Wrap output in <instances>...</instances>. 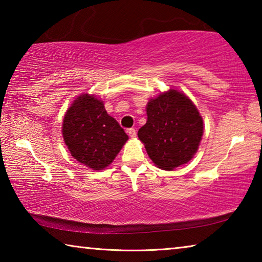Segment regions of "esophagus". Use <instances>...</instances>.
Wrapping results in <instances>:
<instances>
[{
	"label": "esophagus",
	"mask_w": 262,
	"mask_h": 262,
	"mask_svg": "<svg viewBox=\"0 0 262 262\" xmlns=\"http://www.w3.org/2000/svg\"><path fill=\"white\" fill-rule=\"evenodd\" d=\"M128 135H129L132 139H135L136 137V130L134 129V128H130V129H128Z\"/></svg>",
	"instance_id": "esophagus-1"
}]
</instances>
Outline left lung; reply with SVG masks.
Instances as JSON below:
<instances>
[{"label": "left lung", "instance_id": "1", "mask_svg": "<svg viewBox=\"0 0 262 262\" xmlns=\"http://www.w3.org/2000/svg\"><path fill=\"white\" fill-rule=\"evenodd\" d=\"M147 123L137 133L155 165L173 171L196 154L203 119L184 92L168 89L147 104Z\"/></svg>", "mask_w": 262, "mask_h": 262}]
</instances>
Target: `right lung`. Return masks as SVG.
I'll return each instance as SVG.
<instances>
[{
    "mask_svg": "<svg viewBox=\"0 0 262 262\" xmlns=\"http://www.w3.org/2000/svg\"><path fill=\"white\" fill-rule=\"evenodd\" d=\"M62 136L72 156L91 170L107 167L120 152L128 135L107 114L103 100L82 94L66 112Z\"/></svg>",
    "mask_w": 262,
    "mask_h": 262,
    "instance_id": "add662e5",
    "label": "right lung"
}]
</instances>
